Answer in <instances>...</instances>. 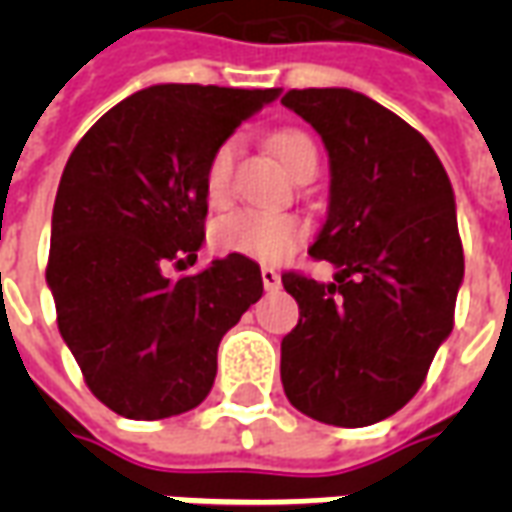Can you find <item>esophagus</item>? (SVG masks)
<instances>
[{
    "mask_svg": "<svg viewBox=\"0 0 512 512\" xmlns=\"http://www.w3.org/2000/svg\"><path fill=\"white\" fill-rule=\"evenodd\" d=\"M260 277H263V288L266 290H277L282 285V279H279V274L271 266L260 268Z\"/></svg>",
    "mask_w": 512,
    "mask_h": 512,
    "instance_id": "obj_1",
    "label": "esophagus"
}]
</instances>
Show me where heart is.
I'll use <instances>...</instances> for the list:
<instances>
[{
	"mask_svg": "<svg viewBox=\"0 0 512 512\" xmlns=\"http://www.w3.org/2000/svg\"><path fill=\"white\" fill-rule=\"evenodd\" d=\"M271 147L285 167L296 175L304 167L318 164V150L304 131L285 128L271 136ZM238 156V142L224 139L213 147L205 161L202 183L211 202H224L233 191V169ZM304 241V222L293 213L257 211V208H238L224 213L213 224V244L230 255H244L260 263H279Z\"/></svg>",
	"mask_w": 512,
	"mask_h": 512,
	"instance_id": "heart-1",
	"label": "heart"
}]
</instances>
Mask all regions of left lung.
<instances>
[{
    "label": "left lung",
    "instance_id": "obj_1",
    "mask_svg": "<svg viewBox=\"0 0 512 512\" xmlns=\"http://www.w3.org/2000/svg\"><path fill=\"white\" fill-rule=\"evenodd\" d=\"M282 104L329 153V211L310 255L334 266L332 282L282 274L299 301L282 386L301 414L365 428L417 395L452 332L463 282L455 197L428 139L373 98L310 87Z\"/></svg>",
    "mask_w": 512,
    "mask_h": 512
}]
</instances>
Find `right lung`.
<instances>
[{
    "mask_svg": "<svg viewBox=\"0 0 512 512\" xmlns=\"http://www.w3.org/2000/svg\"><path fill=\"white\" fill-rule=\"evenodd\" d=\"M279 95L153 84L128 95L73 147L60 178L46 282L57 326L104 406L167 419L200 406L222 337L263 296L255 260L227 255L189 277L205 241V161Z\"/></svg>",
    "mask_w": 512,
    "mask_h": 512,
    "instance_id": "1",
    "label": "right lung"
}]
</instances>
